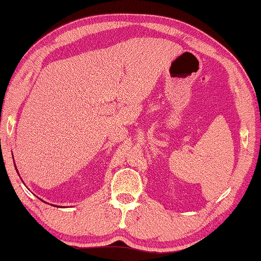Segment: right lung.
<instances>
[{
  "instance_id": "1",
  "label": "right lung",
  "mask_w": 261,
  "mask_h": 261,
  "mask_svg": "<svg viewBox=\"0 0 261 261\" xmlns=\"http://www.w3.org/2000/svg\"><path fill=\"white\" fill-rule=\"evenodd\" d=\"M16 171H17V169H16Z\"/></svg>"
}]
</instances>
